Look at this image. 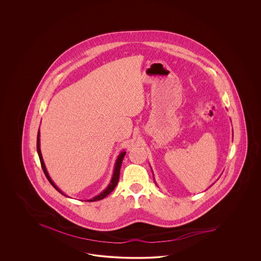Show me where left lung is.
I'll return each mask as SVG.
<instances>
[{
	"label": "left lung",
	"instance_id": "1",
	"mask_svg": "<svg viewBox=\"0 0 261 261\" xmlns=\"http://www.w3.org/2000/svg\"><path fill=\"white\" fill-rule=\"evenodd\" d=\"M232 137H233V131H232Z\"/></svg>",
	"mask_w": 261,
	"mask_h": 261
}]
</instances>
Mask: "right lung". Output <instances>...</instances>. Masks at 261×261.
<instances>
[{
    "mask_svg": "<svg viewBox=\"0 0 261 261\" xmlns=\"http://www.w3.org/2000/svg\"><path fill=\"white\" fill-rule=\"evenodd\" d=\"M37 153H38V156H39L40 159V163H41V166H42V169H43V171H44V173L46 175V177H47V180H48V182H50V185L56 189L59 193H61L62 195L64 196H67L65 193H64L62 190H60V189H58L57 188V186H56V184L54 182V181L51 180V178L49 177V175L47 173V168H46V166H45V163H44V160H43V157H42V153H41V149H40V130H38V134H37ZM125 154H126V152L125 151H121L120 153H119V156H118V158L116 160V164H115V167H114V172H113V176H112V178H111L110 182H109V185L107 186V188L105 189V190H103L102 192H100L98 195H96L95 197L92 198V199H89L87 200L88 202H95V201H98V200H101L103 198L106 197L107 195H109L111 192L114 190V189L116 188V186L118 185V182H119V171H120V166H121V164H122V160L124 158V156H125ZM68 197V196H67Z\"/></svg>",
    "mask_w": 261,
    "mask_h": 261,
    "instance_id": "obj_1",
    "label": "right lung"
}]
</instances>
